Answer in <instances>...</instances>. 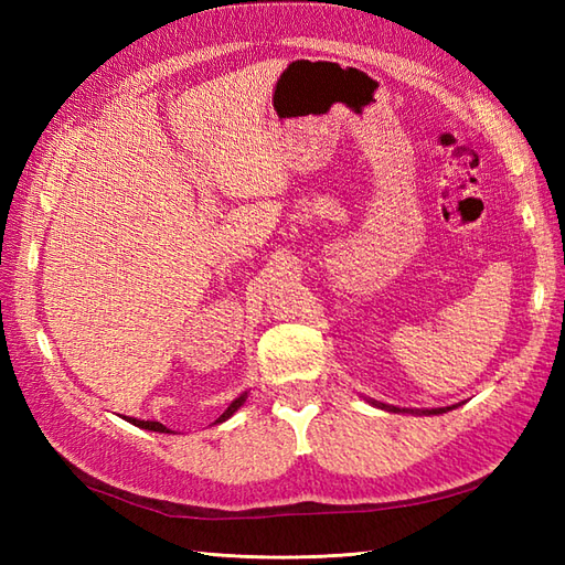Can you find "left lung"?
I'll use <instances>...</instances> for the list:
<instances>
[{"mask_svg":"<svg viewBox=\"0 0 565 565\" xmlns=\"http://www.w3.org/2000/svg\"><path fill=\"white\" fill-rule=\"evenodd\" d=\"M381 407H388V411H398V407H391V405H381ZM425 413H429V415H439V413H447V411H444V407H435V411H425Z\"/></svg>","mask_w":565,"mask_h":565,"instance_id":"8db88e82","label":"left lung"}]
</instances>
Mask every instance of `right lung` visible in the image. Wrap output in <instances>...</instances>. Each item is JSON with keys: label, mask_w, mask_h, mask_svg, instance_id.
I'll use <instances>...</instances> for the list:
<instances>
[{"label": "right lung", "mask_w": 565, "mask_h": 565, "mask_svg": "<svg viewBox=\"0 0 565 565\" xmlns=\"http://www.w3.org/2000/svg\"><path fill=\"white\" fill-rule=\"evenodd\" d=\"M245 398H247V393H243V395H239V398H235L231 405H227V411H225L218 419H215V423H223V419L231 417V415L237 411V407L245 403ZM128 423H130V425H136V427H142V429H152V431H170V429H167V427H164V425H160V423H150V419H136V417H128Z\"/></svg>", "instance_id": "obj_1"}]
</instances>
